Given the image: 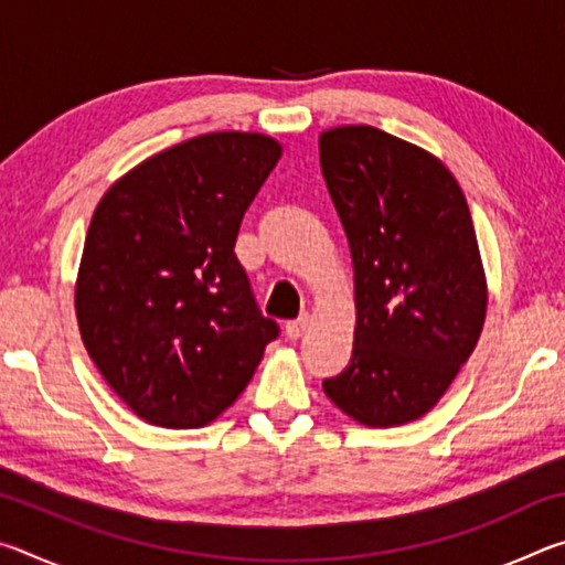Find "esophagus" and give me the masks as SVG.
<instances>
[{"instance_id": "1", "label": "esophagus", "mask_w": 565, "mask_h": 565, "mask_svg": "<svg viewBox=\"0 0 565 565\" xmlns=\"http://www.w3.org/2000/svg\"><path fill=\"white\" fill-rule=\"evenodd\" d=\"M309 323H311L309 313H303V317H299L296 321H289V323H286V337H289V339H301L303 333H306V329H309Z\"/></svg>"}]
</instances>
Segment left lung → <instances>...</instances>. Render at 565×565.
Instances as JSON below:
<instances>
[{
    "instance_id": "left-lung-1",
    "label": "left lung",
    "mask_w": 565,
    "mask_h": 565,
    "mask_svg": "<svg viewBox=\"0 0 565 565\" xmlns=\"http://www.w3.org/2000/svg\"><path fill=\"white\" fill-rule=\"evenodd\" d=\"M319 159L356 303L351 361L323 394L361 426L411 424L483 331L489 286L471 212L441 159L369 124L321 131Z\"/></svg>"
}]
</instances>
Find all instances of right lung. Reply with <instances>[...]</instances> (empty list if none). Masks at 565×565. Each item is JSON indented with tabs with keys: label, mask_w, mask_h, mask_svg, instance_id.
I'll list each match as a JSON object with an SVG mask.
<instances>
[{
	"label": "right lung",
	"mask_w": 565,
	"mask_h": 565,
	"mask_svg": "<svg viewBox=\"0 0 565 565\" xmlns=\"http://www.w3.org/2000/svg\"><path fill=\"white\" fill-rule=\"evenodd\" d=\"M281 151L269 134H202L129 169L94 209L76 323L104 381L147 424H212L279 333L234 244Z\"/></svg>",
	"instance_id": "1"
}]
</instances>
